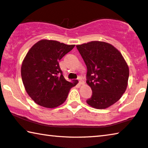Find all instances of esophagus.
<instances>
[{"instance_id": "obj_1", "label": "esophagus", "mask_w": 148, "mask_h": 148, "mask_svg": "<svg viewBox=\"0 0 148 148\" xmlns=\"http://www.w3.org/2000/svg\"><path fill=\"white\" fill-rule=\"evenodd\" d=\"M78 81H79V84H80V85H82V84H84V81L82 80V79L81 78H78Z\"/></svg>"}]
</instances>
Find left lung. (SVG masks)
I'll use <instances>...</instances> for the list:
<instances>
[{"label": "left lung", "instance_id": "left-lung-1", "mask_svg": "<svg viewBox=\"0 0 148 148\" xmlns=\"http://www.w3.org/2000/svg\"><path fill=\"white\" fill-rule=\"evenodd\" d=\"M76 47L87 66L86 83L93 92L87 103L97 109L115 103L125 92L129 77L122 54L103 41H91Z\"/></svg>", "mask_w": 148, "mask_h": 148}]
</instances>
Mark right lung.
<instances>
[{"mask_svg":"<svg viewBox=\"0 0 148 148\" xmlns=\"http://www.w3.org/2000/svg\"><path fill=\"white\" fill-rule=\"evenodd\" d=\"M74 46L42 39L27 52L21 76L25 91L37 104L46 108L59 106L66 99L71 88L78 84L66 80L58 63Z\"/></svg>","mask_w":148,"mask_h":148,"instance_id":"obj_1","label":"right lung"}]
</instances>
